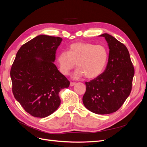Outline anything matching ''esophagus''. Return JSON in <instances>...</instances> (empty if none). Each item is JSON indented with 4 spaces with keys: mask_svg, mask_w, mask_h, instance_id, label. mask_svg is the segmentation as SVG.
I'll list each match as a JSON object with an SVG mask.
<instances>
[{
    "mask_svg": "<svg viewBox=\"0 0 147 147\" xmlns=\"http://www.w3.org/2000/svg\"><path fill=\"white\" fill-rule=\"evenodd\" d=\"M75 83H74V82H70V86H74V85H75Z\"/></svg>",
    "mask_w": 147,
    "mask_h": 147,
    "instance_id": "obj_1",
    "label": "esophagus"
}]
</instances>
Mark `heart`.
I'll return each mask as SVG.
<instances>
[{
  "label": "heart",
  "mask_w": 147,
  "mask_h": 147,
  "mask_svg": "<svg viewBox=\"0 0 147 147\" xmlns=\"http://www.w3.org/2000/svg\"><path fill=\"white\" fill-rule=\"evenodd\" d=\"M109 53L104 45L86 42H76L70 45L68 51H62L57 61L60 72L67 75L77 63L78 69L72 78L79 79L85 76L88 79L96 78L103 72L107 63Z\"/></svg>",
  "instance_id": "heart-1"
}]
</instances>
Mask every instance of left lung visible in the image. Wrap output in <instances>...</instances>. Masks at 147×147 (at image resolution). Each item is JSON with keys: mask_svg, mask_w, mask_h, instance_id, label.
Segmentation results:
<instances>
[{"mask_svg": "<svg viewBox=\"0 0 147 147\" xmlns=\"http://www.w3.org/2000/svg\"><path fill=\"white\" fill-rule=\"evenodd\" d=\"M108 43L109 55L104 72L89 82L83 97L85 107L99 115L117 111L129 96L134 69L126 47L112 35L103 34Z\"/></svg>", "mask_w": 147, "mask_h": 147, "instance_id": "obj_1", "label": "left lung"}]
</instances>
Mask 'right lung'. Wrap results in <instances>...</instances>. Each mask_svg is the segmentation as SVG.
<instances>
[{
  "mask_svg": "<svg viewBox=\"0 0 147 147\" xmlns=\"http://www.w3.org/2000/svg\"><path fill=\"white\" fill-rule=\"evenodd\" d=\"M61 37L39 35L17 52L10 70L12 91L26 112L45 118L59 107L61 90L70 82L53 63Z\"/></svg>",
  "mask_w": 147,
  "mask_h": 147,
  "instance_id": "add662e5",
  "label": "right lung"
}]
</instances>
